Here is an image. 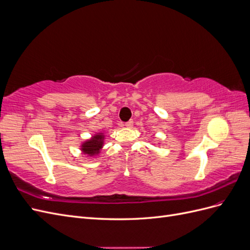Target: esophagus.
Instances as JSON below:
<instances>
[{
    "label": "esophagus",
    "instance_id": "34e87169",
    "mask_svg": "<svg viewBox=\"0 0 250 250\" xmlns=\"http://www.w3.org/2000/svg\"><path fill=\"white\" fill-rule=\"evenodd\" d=\"M125 126H126L127 128H131V127L133 126V121H132V120L128 121V122H126V123H125Z\"/></svg>",
    "mask_w": 250,
    "mask_h": 250
}]
</instances>
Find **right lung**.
<instances>
[{"label":"right lung","instance_id":"obj_1","mask_svg":"<svg viewBox=\"0 0 250 250\" xmlns=\"http://www.w3.org/2000/svg\"><path fill=\"white\" fill-rule=\"evenodd\" d=\"M103 144H104L103 133H97L94 135V137H92V139L82 143L81 151L88 156H94V155L99 154L100 150L103 147Z\"/></svg>","mask_w":250,"mask_h":250}]
</instances>
